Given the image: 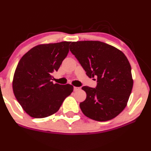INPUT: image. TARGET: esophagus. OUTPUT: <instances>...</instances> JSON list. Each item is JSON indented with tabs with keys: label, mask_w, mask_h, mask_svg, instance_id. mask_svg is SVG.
Here are the masks:
<instances>
[{
	"label": "esophagus",
	"mask_w": 151,
	"mask_h": 151,
	"mask_svg": "<svg viewBox=\"0 0 151 151\" xmlns=\"http://www.w3.org/2000/svg\"><path fill=\"white\" fill-rule=\"evenodd\" d=\"M79 89H80V88H79V87H77V86H74V91H79Z\"/></svg>",
	"instance_id": "esophagus-1"
}]
</instances>
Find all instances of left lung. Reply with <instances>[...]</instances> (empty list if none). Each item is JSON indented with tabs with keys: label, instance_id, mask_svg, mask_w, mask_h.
<instances>
[{
	"label": "left lung",
	"instance_id": "1",
	"mask_svg": "<svg viewBox=\"0 0 151 151\" xmlns=\"http://www.w3.org/2000/svg\"><path fill=\"white\" fill-rule=\"evenodd\" d=\"M70 50L88 77H96L95 88L84 86L86 98L79 106L86 116L97 121L115 118L125 109L133 81L128 59L117 48L100 41H78Z\"/></svg>",
	"mask_w": 151,
	"mask_h": 151
}]
</instances>
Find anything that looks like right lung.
<instances>
[{
    "label": "right lung",
    "mask_w": 151,
    "mask_h": 151,
    "mask_svg": "<svg viewBox=\"0 0 151 151\" xmlns=\"http://www.w3.org/2000/svg\"><path fill=\"white\" fill-rule=\"evenodd\" d=\"M71 42L40 45L22 56L13 81L15 96L30 116L41 119L56 113L73 91V86L52 81L69 52Z\"/></svg>",
    "instance_id": "add662e5"
}]
</instances>
